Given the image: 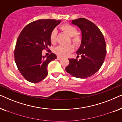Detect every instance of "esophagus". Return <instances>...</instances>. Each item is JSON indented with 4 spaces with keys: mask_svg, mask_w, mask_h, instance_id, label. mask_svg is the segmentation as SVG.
I'll return each mask as SVG.
<instances>
[{
    "mask_svg": "<svg viewBox=\"0 0 122 122\" xmlns=\"http://www.w3.org/2000/svg\"><path fill=\"white\" fill-rule=\"evenodd\" d=\"M61 56H57V59H58V60H59V59H61Z\"/></svg>",
    "mask_w": 122,
    "mask_h": 122,
    "instance_id": "esophagus-1",
    "label": "esophagus"
}]
</instances>
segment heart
<instances>
[{
    "instance_id": "1",
    "label": "heart",
    "mask_w": 122,
    "mask_h": 122,
    "mask_svg": "<svg viewBox=\"0 0 122 122\" xmlns=\"http://www.w3.org/2000/svg\"><path fill=\"white\" fill-rule=\"evenodd\" d=\"M61 29L72 37L71 41L75 46H78L81 42V38L78 35V30L75 26L70 24H64L61 26ZM57 34V30L54 29L50 34V41L51 43H55ZM73 51V46H58L54 49V52L59 56H66Z\"/></svg>"
}]
</instances>
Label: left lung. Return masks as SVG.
<instances>
[{"label": "left lung", "instance_id": "1", "mask_svg": "<svg viewBox=\"0 0 122 122\" xmlns=\"http://www.w3.org/2000/svg\"><path fill=\"white\" fill-rule=\"evenodd\" d=\"M71 23L81 32V44L76 51L81 59H69L66 71L74 77L86 78L97 72L102 66L107 53L106 41L99 28L88 19L81 18L73 20Z\"/></svg>", "mask_w": 122, "mask_h": 122}]
</instances>
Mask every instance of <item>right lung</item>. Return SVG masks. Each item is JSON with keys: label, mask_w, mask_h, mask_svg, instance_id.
<instances>
[{"label": "right lung", "mask_w": 122, "mask_h": 122, "mask_svg": "<svg viewBox=\"0 0 122 122\" xmlns=\"http://www.w3.org/2000/svg\"><path fill=\"white\" fill-rule=\"evenodd\" d=\"M61 22L56 19H40L25 26L16 41L15 61L21 75L31 83H38L47 76L48 65L56 59L51 53L42 56V51L51 46L50 34Z\"/></svg>", "instance_id": "right-lung-1"}]
</instances>
